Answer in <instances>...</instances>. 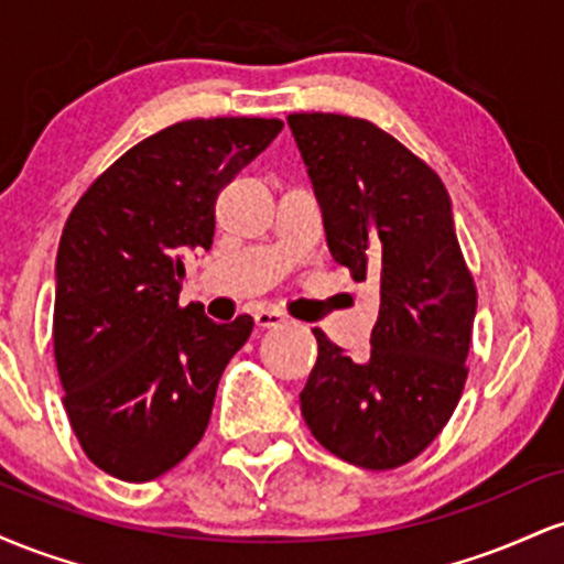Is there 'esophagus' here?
<instances>
[{
    "label": "esophagus",
    "mask_w": 564,
    "mask_h": 564,
    "mask_svg": "<svg viewBox=\"0 0 564 564\" xmlns=\"http://www.w3.org/2000/svg\"><path fill=\"white\" fill-rule=\"evenodd\" d=\"M254 321H257V326H262V328L281 326V323L286 321V313H283V310H278V307H260L254 313Z\"/></svg>",
    "instance_id": "esophagus-1"
}]
</instances>
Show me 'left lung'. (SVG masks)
Segmentation results:
<instances>
[{
	"mask_svg": "<svg viewBox=\"0 0 564 564\" xmlns=\"http://www.w3.org/2000/svg\"><path fill=\"white\" fill-rule=\"evenodd\" d=\"M332 257L379 289L366 364L321 328L300 394L313 437L341 462H413L456 411L467 381L477 289L443 180L384 129L339 113H291Z\"/></svg>",
	"mask_w": 564,
	"mask_h": 564,
	"instance_id": "8db88e82",
	"label": "left lung"
}]
</instances>
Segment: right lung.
<instances>
[{"instance_id": "obj_1", "label": "right lung", "mask_w": 564, "mask_h": 564, "mask_svg": "<svg viewBox=\"0 0 564 564\" xmlns=\"http://www.w3.org/2000/svg\"><path fill=\"white\" fill-rule=\"evenodd\" d=\"M278 119H191L116 159L74 206L55 262L63 405L89 462L127 482L177 467L254 321L180 307L183 257L212 249L215 204L278 138Z\"/></svg>"}]
</instances>
